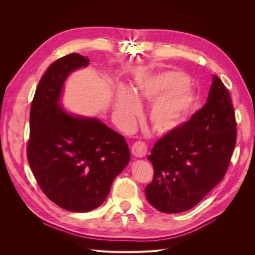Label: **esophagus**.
<instances>
[{
	"mask_svg": "<svg viewBox=\"0 0 255 255\" xmlns=\"http://www.w3.org/2000/svg\"><path fill=\"white\" fill-rule=\"evenodd\" d=\"M146 153V144L141 141H136L132 145V154L136 157H143Z\"/></svg>",
	"mask_w": 255,
	"mask_h": 255,
	"instance_id": "esophagus-1",
	"label": "esophagus"
}]
</instances>
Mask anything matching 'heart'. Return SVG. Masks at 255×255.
Listing matches in <instances>:
<instances>
[{
	"instance_id": "b5f03b06",
	"label": "heart",
	"mask_w": 255,
	"mask_h": 255,
	"mask_svg": "<svg viewBox=\"0 0 255 255\" xmlns=\"http://www.w3.org/2000/svg\"><path fill=\"white\" fill-rule=\"evenodd\" d=\"M152 102L148 120L158 135L170 134L180 128L194 113L197 97L189 86L187 74L169 70L149 76L129 90L118 87L114 96V113L117 119L128 125L139 112V103Z\"/></svg>"
}]
</instances>
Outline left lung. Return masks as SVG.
<instances>
[{
	"label": "left lung",
	"instance_id": "8db88e82",
	"mask_svg": "<svg viewBox=\"0 0 255 255\" xmlns=\"http://www.w3.org/2000/svg\"><path fill=\"white\" fill-rule=\"evenodd\" d=\"M236 143L235 113L218 76L206 103L151 150L154 169L144 194L157 211L176 214L196 206L225 176Z\"/></svg>",
	"mask_w": 255,
	"mask_h": 255
}]
</instances>
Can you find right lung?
Masks as SVG:
<instances>
[{
  "label": "right lung",
  "mask_w": 255,
  "mask_h": 255,
  "mask_svg": "<svg viewBox=\"0 0 255 255\" xmlns=\"http://www.w3.org/2000/svg\"><path fill=\"white\" fill-rule=\"evenodd\" d=\"M89 61L78 53L54 61L38 84L29 113V167L44 195L74 213L101 205L130 158L122 135L61 105L68 76Z\"/></svg>",
  "instance_id": "add662e5"
}]
</instances>
